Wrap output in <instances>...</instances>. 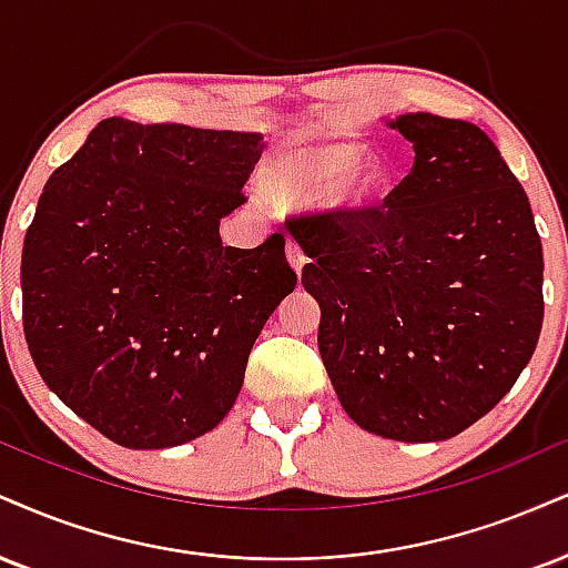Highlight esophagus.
Returning <instances> with one entry per match:
<instances>
[{
  "mask_svg": "<svg viewBox=\"0 0 568 568\" xmlns=\"http://www.w3.org/2000/svg\"><path fill=\"white\" fill-rule=\"evenodd\" d=\"M285 251H288V262H291L293 270L302 272L304 270V262H306V254H304L302 245H298L296 241H288V245H285Z\"/></svg>",
  "mask_w": 568,
  "mask_h": 568,
  "instance_id": "esophagus-1",
  "label": "esophagus"
}]
</instances>
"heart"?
<instances>
[{"instance_id": "b5f03b06", "label": "heart", "mask_w": 568, "mask_h": 568, "mask_svg": "<svg viewBox=\"0 0 568 568\" xmlns=\"http://www.w3.org/2000/svg\"><path fill=\"white\" fill-rule=\"evenodd\" d=\"M357 142L293 148L272 166V184L283 197L323 201L338 211H367L392 187V169L381 159H362Z\"/></svg>"}]
</instances>
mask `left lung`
Returning <instances> with one entry per match:
<instances>
[{"label": "left lung", "mask_w": 568, "mask_h": 568, "mask_svg": "<svg viewBox=\"0 0 568 568\" xmlns=\"http://www.w3.org/2000/svg\"><path fill=\"white\" fill-rule=\"evenodd\" d=\"M409 174L367 211H312L285 227L312 258L317 346L341 407L396 442L453 439L484 418L535 354L542 243L524 187L476 124L407 113Z\"/></svg>", "instance_id": "8db88e82"}]
</instances>
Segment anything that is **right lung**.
I'll list each match as a JSON object with an SVG mask.
<instances>
[{
  "mask_svg": "<svg viewBox=\"0 0 568 568\" xmlns=\"http://www.w3.org/2000/svg\"><path fill=\"white\" fill-rule=\"evenodd\" d=\"M262 134L105 119L54 169L23 241V333L44 384L129 449L219 426L296 288L275 232L222 245Z\"/></svg>",
  "mask_w": 568,
  "mask_h": 568,
  "instance_id": "1",
  "label": "right lung"
}]
</instances>
